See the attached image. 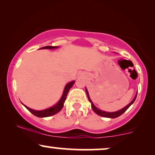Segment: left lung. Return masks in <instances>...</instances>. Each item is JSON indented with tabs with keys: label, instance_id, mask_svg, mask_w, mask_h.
Wrapping results in <instances>:
<instances>
[{
	"label": "left lung",
	"instance_id": "obj_1",
	"mask_svg": "<svg viewBox=\"0 0 155 155\" xmlns=\"http://www.w3.org/2000/svg\"><path fill=\"white\" fill-rule=\"evenodd\" d=\"M86 93H87V95L89 101L91 103V106H92V110H93V111H95L97 115H99V116L104 117H108V118H116V117H120V115H122V114H123L124 112L126 110H127V108H128L131 105L133 104V102H134L135 100H136V96H137V94H136V96H135L134 99H133V100L131 101V102L128 105H127V106H126L125 107L122 108V109L120 110V111H115V112H106V111H101V110L98 109V108H97L95 106H94L93 103L92 102L91 99H90V96H89V93H88L87 90V89H86Z\"/></svg>",
	"mask_w": 155,
	"mask_h": 155
}]
</instances>
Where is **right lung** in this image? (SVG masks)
I'll return each mask as SVG.
<instances>
[{
    "label": "right lung",
    "mask_w": 155,
    "mask_h": 155,
    "mask_svg": "<svg viewBox=\"0 0 155 155\" xmlns=\"http://www.w3.org/2000/svg\"><path fill=\"white\" fill-rule=\"evenodd\" d=\"M54 48H57V47L47 46V47H42L41 49H54ZM74 81H71V82H69L68 84H67L65 89H64L63 94V95H62L60 100L58 101V104L54 105V106H52V107L47 108V109H45V110H42V111H35V110L31 109V108L27 107V106H25V105L24 106H25L26 108L28 110V111H31L33 115H35V116L38 117H47L52 116V115L58 113V112L62 109V108L63 107V104H64V102H65V99H66L68 92L69 90H70V89L71 88V87L74 85Z\"/></svg>",
    "instance_id": "1"
}]
</instances>
